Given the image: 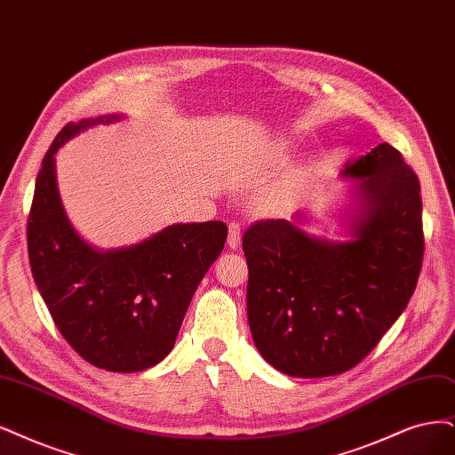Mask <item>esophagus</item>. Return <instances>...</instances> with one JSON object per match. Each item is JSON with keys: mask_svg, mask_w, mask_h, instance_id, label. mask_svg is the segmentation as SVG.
I'll use <instances>...</instances> for the list:
<instances>
[{"mask_svg": "<svg viewBox=\"0 0 455 455\" xmlns=\"http://www.w3.org/2000/svg\"><path fill=\"white\" fill-rule=\"evenodd\" d=\"M240 240H242V228L238 223H230L228 225V247L230 249H238L240 247Z\"/></svg>", "mask_w": 455, "mask_h": 455, "instance_id": "obj_1", "label": "esophagus"}]
</instances>
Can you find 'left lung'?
<instances>
[{
  "label": "left lung",
  "mask_w": 455,
  "mask_h": 455,
  "mask_svg": "<svg viewBox=\"0 0 455 455\" xmlns=\"http://www.w3.org/2000/svg\"><path fill=\"white\" fill-rule=\"evenodd\" d=\"M356 181L348 242L309 236L304 213L243 234L247 318L277 371L316 379L358 365L405 311L424 260L419 181L388 142L347 163Z\"/></svg>",
  "instance_id": "8db88e82"
}]
</instances>
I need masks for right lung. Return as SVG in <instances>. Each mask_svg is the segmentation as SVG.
Returning a JSON list of instances; mask_svg holds the SVG:
<instances>
[{
    "mask_svg": "<svg viewBox=\"0 0 455 455\" xmlns=\"http://www.w3.org/2000/svg\"><path fill=\"white\" fill-rule=\"evenodd\" d=\"M122 114L67 124L50 144L28 217L33 279L65 341L99 369L144 371L172 350L202 277L221 253V221L176 223L129 247L100 251L67 219L56 183V151L84 129Z\"/></svg>",
    "mask_w": 455,
    "mask_h": 455,
    "instance_id": "1",
    "label": "right lung"
}]
</instances>
